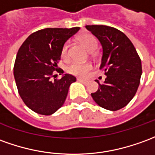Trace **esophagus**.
Returning <instances> with one entry per match:
<instances>
[{
    "instance_id": "34e87169",
    "label": "esophagus",
    "mask_w": 155,
    "mask_h": 155,
    "mask_svg": "<svg viewBox=\"0 0 155 155\" xmlns=\"http://www.w3.org/2000/svg\"><path fill=\"white\" fill-rule=\"evenodd\" d=\"M77 81H81V82H82L83 84H86V83H87V81H85V80H83V79H81V78H78Z\"/></svg>"
}]
</instances>
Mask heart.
<instances>
[{
	"label": "heart",
	"instance_id": "b5f03b06",
	"mask_svg": "<svg viewBox=\"0 0 155 155\" xmlns=\"http://www.w3.org/2000/svg\"><path fill=\"white\" fill-rule=\"evenodd\" d=\"M79 40L83 44L90 52L96 50L98 46V41L96 38L91 33H83L79 37ZM68 50H69V44L68 43L63 45L61 48L60 54L63 59H66L68 57ZM92 70V65L90 63H80L77 61H72L66 66V70L71 74L76 76L85 77L89 74V72Z\"/></svg>",
	"mask_w": 155,
	"mask_h": 155
}]
</instances>
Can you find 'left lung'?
<instances>
[{"label": "left lung", "instance_id": "left-lung-1", "mask_svg": "<svg viewBox=\"0 0 155 155\" xmlns=\"http://www.w3.org/2000/svg\"><path fill=\"white\" fill-rule=\"evenodd\" d=\"M85 28L99 39L103 48L100 70L107 78L91 93L101 107L117 111L130 102L137 92L142 74L141 59L130 39L118 29L104 25Z\"/></svg>", "mask_w": 155, "mask_h": 155}]
</instances>
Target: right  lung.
Returning a JSON list of instances; mask_svg holds the SVG:
<instances>
[{"label": "right lung", "instance_id": "add662e5", "mask_svg": "<svg viewBox=\"0 0 155 155\" xmlns=\"http://www.w3.org/2000/svg\"><path fill=\"white\" fill-rule=\"evenodd\" d=\"M79 30V27L44 28L32 33L21 44L15 60L14 78L21 100L32 111L51 115L64 103L70 84L76 78L65 74L55 79L54 72L64 73L57 69L61 48Z\"/></svg>", "mask_w": 155, "mask_h": 155}]
</instances>
